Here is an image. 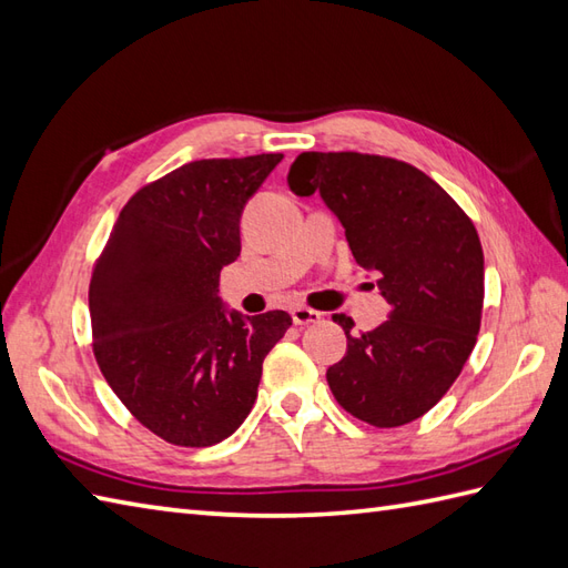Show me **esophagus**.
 <instances>
[{
	"label": "esophagus",
	"instance_id": "34e87169",
	"mask_svg": "<svg viewBox=\"0 0 568 568\" xmlns=\"http://www.w3.org/2000/svg\"><path fill=\"white\" fill-rule=\"evenodd\" d=\"M293 322H295L297 326L320 324V322H322V312L310 310V307H295V310H293Z\"/></svg>",
	"mask_w": 568,
	"mask_h": 568
}]
</instances>
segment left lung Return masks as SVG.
I'll return each mask as SVG.
<instances>
[{"instance_id":"left-lung-1","label":"left lung","mask_w":568,"mask_h":568,"mask_svg":"<svg viewBox=\"0 0 568 568\" xmlns=\"http://www.w3.org/2000/svg\"><path fill=\"white\" fill-rule=\"evenodd\" d=\"M287 183L320 191L346 227L355 263L377 273L389 320L353 336L326 371L336 402L375 428H397L443 399L477 344L484 252L471 220L424 171L382 154L302 152Z\"/></svg>"}]
</instances>
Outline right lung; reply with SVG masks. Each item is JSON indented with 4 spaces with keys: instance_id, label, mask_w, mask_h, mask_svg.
Returning <instances> with one entry per match:
<instances>
[{
    "instance_id": "add662e5",
    "label": "right lung",
    "mask_w": 568,
    "mask_h": 568,
    "mask_svg": "<svg viewBox=\"0 0 568 568\" xmlns=\"http://www.w3.org/2000/svg\"><path fill=\"white\" fill-rule=\"evenodd\" d=\"M283 154L197 160L123 205L89 283L101 375L140 424L181 447L244 424L263 358L293 324L273 310L224 312L220 271L242 252L240 217Z\"/></svg>"
}]
</instances>
